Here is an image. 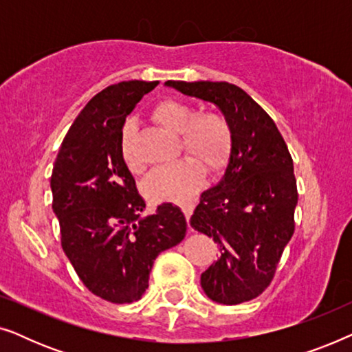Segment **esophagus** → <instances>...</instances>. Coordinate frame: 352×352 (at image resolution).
<instances>
[{"instance_id":"obj_1","label":"esophagus","mask_w":352,"mask_h":352,"mask_svg":"<svg viewBox=\"0 0 352 352\" xmlns=\"http://www.w3.org/2000/svg\"><path fill=\"white\" fill-rule=\"evenodd\" d=\"M192 210H194V205H192L190 201H186V204H182V211H184V214H186V219H187V223H189V221H190ZM189 229H190V226H189Z\"/></svg>"}]
</instances>
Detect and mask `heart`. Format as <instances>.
<instances>
[{
	"label": "heart",
	"instance_id": "1",
	"mask_svg": "<svg viewBox=\"0 0 352 352\" xmlns=\"http://www.w3.org/2000/svg\"><path fill=\"white\" fill-rule=\"evenodd\" d=\"M151 115L160 126L179 134L181 148H186L192 157L204 163L206 171L219 170L228 162L232 147V131L223 113L214 110L194 113L190 105L181 100L165 99L155 104ZM120 152L129 171L136 175L144 171V163L138 157L134 144L133 124L123 128ZM195 161L186 157L158 168L146 182L147 195L153 200H184L194 195L204 176V168L199 161Z\"/></svg>",
	"mask_w": 352,
	"mask_h": 352
}]
</instances>
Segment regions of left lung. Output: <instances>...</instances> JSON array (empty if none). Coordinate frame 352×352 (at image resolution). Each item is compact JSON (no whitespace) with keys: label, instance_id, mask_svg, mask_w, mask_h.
<instances>
[{"label":"left lung","instance_id":"left-lung-1","mask_svg":"<svg viewBox=\"0 0 352 352\" xmlns=\"http://www.w3.org/2000/svg\"><path fill=\"white\" fill-rule=\"evenodd\" d=\"M166 86L213 102L230 124L229 165L223 179L200 195L190 226L218 243V259L200 278L206 296L221 305L250 301L271 285L295 232L292 155L274 120L239 86L173 80Z\"/></svg>","mask_w":352,"mask_h":352}]
</instances>
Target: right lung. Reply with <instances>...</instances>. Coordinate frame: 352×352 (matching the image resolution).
Listing matches in <instances>:
<instances>
[{
	"mask_svg": "<svg viewBox=\"0 0 352 352\" xmlns=\"http://www.w3.org/2000/svg\"><path fill=\"white\" fill-rule=\"evenodd\" d=\"M158 81H122L85 105L62 141L51 175L60 245L91 293L115 305L141 300L155 258L184 239L182 211L146 201L124 165L120 138L144 94Z\"/></svg>",
	"mask_w": 352,
	"mask_h": 352,
	"instance_id": "right-lung-1",
	"label": "right lung"
}]
</instances>
